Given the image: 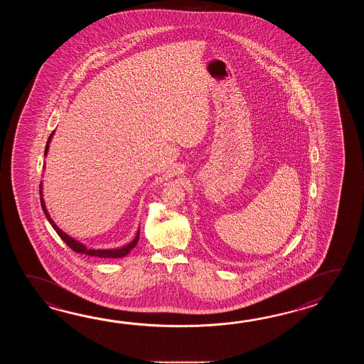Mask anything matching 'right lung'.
<instances>
[{
  "mask_svg": "<svg viewBox=\"0 0 364 364\" xmlns=\"http://www.w3.org/2000/svg\"><path fill=\"white\" fill-rule=\"evenodd\" d=\"M53 134L55 132L50 134V136H49V139L47 141V147H46V152H44V156L48 155V149H49V143H50V140H52V136H53ZM40 203H41V208L44 210V215L48 218V221H49V224L52 225V228L55 229L57 234L61 237V240L69 246L73 251H75L77 254H85V255L90 256H97V257H105V259H116V257H124V256L127 255L130 251H132V248L136 246V243H138V240H139V230L136 232V235H135V238L130 242V243H127L126 246L124 247L119 248H107V250H93V248H87L85 247V245L83 243H80L79 240H74L73 237H70L68 235L66 232H62L61 229L55 224V221L50 218L49 216V212H48L47 207H46V201H44V198H43V183H40Z\"/></svg>",
  "mask_w": 364,
  "mask_h": 364,
  "instance_id": "right-lung-1",
  "label": "right lung"
}]
</instances>
